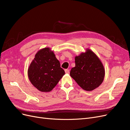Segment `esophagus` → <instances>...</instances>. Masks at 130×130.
<instances>
[{"label": "esophagus", "mask_w": 130, "mask_h": 130, "mask_svg": "<svg viewBox=\"0 0 130 130\" xmlns=\"http://www.w3.org/2000/svg\"><path fill=\"white\" fill-rule=\"evenodd\" d=\"M65 73L67 74L69 73V69H65Z\"/></svg>", "instance_id": "1"}]
</instances>
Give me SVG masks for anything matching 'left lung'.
<instances>
[{"label": "left lung", "mask_w": 130, "mask_h": 130, "mask_svg": "<svg viewBox=\"0 0 130 130\" xmlns=\"http://www.w3.org/2000/svg\"><path fill=\"white\" fill-rule=\"evenodd\" d=\"M75 67L72 68L70 75L80 87L91 91L102 84L105 69L96 55L88 49L85 53L75 57Z\"/></svg>", "instance_id": "8db88e82"}]
</instances>
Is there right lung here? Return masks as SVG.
Returning <instances> with one entry per match:
<instances>
[{
	"mask_svg": "<svg viewBox=\"0 0 130 130\" xmlns=\"http://www.w3.org/2000/svg\"><path fill=\"white\" fill-rule=\"evenodd\" d=\"M64 74L60 62L49 48L38 51L27 70L31 83L43 92H50Z\"/></svg>",
	"mask_w": 130,
	"mask_h": 130,
	"instance_id": "right-lung-1",
	"label": "right lung"
}]
</instances>
